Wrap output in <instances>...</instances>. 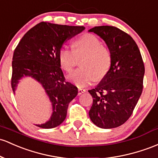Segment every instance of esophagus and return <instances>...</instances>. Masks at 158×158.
<instances>
[{
  "label": "esophagus",
  "mask_w": 158,
  "mask_h": 158,
  "mask_svg": "<svg viewBox=\"0 0 158 158\" xmlns=\"http://www.w3.org/2000/svg\"><path fill=\"white\" fill-rule=\"evenodd\" d=\"M84 92H85V89H83V88H79L78 89V94L79 95H81Z\"/></svg>",
  "instance_id": "34e87169"
}]
</instances>
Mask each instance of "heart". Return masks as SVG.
Segmentation results:
<instances>
[{"label": "heart", "mask_w": 158, "mask_h": 158, "mask_svg": "<svg viewBox=\"0 0 158 158\" xmlns=\"http://www.w3.org/2000/svg\"><path fill=\"white\" fill-rule=\"evenodd\" d=\"M85 56L81 61L82 67L77 69L68 76V79L79 88L87 86L96 79H100L108 73L111 66V55L108 48L92 34H85L78 37L71 50L62 46L58 52L60 67L67 72L72 71L78 58Z\"/></svg>", "instance_id": "b5f03b06"}]
</instances>
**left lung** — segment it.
<instances>
[{"label":"left lung","mask_w":158,"mask_h":158,"mask_svg":"<svg viewBox=\"0 0 158 158\" xmlns=\"http://www.w3.org/2000/svg\"><path fill=\"white\" fill-rule=\"evenodd\" d=\"M104 40L111 55V66L100 83L89 90L93 104L89 117L98 127H119L132 115L141 96L145 67L136 42L113 26L90 29Z\"/></svg>","instance_id":"obj_1"}]
</instances>
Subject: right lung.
<instances>
[{"mask_svg":"<svg viewBox=\"0 0 158 158\" xmlns=\"http://www.w3.org/2000/svg\"><path fill=\"white\" fill-rule=\"evenodd\" d=\"M83 26L40 22L27 31L13 53L12 88L15 94L20 79L31 77L42 85L52 103V113L46 122L35 124L49 129L65 120L70 102L78 88L66 82L58 60V52L67 40L84 31Z\"/></svg>","mask_w":158,"mask_h":158,"instance_id":"add662e5","label":"right lung"}]
</instances>
